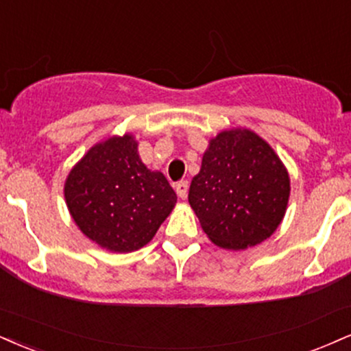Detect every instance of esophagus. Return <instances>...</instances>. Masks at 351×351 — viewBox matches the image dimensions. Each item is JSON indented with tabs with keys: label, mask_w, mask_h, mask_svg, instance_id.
I'll use <instances>...</instances> for the list:
<instances>
[{
	"label": "esophagus",
	"mask_w": 351,
	"mask_h": 351,
	"mask_svg": "<svg viewBox=\"0 0 351 351\" xmlns=\"http://www.w3.org/2000/svg\"><path fill=\"white\" fill-rule=\"evenodd\" d=\"M188 181H180L178 184H176V194L181 197V199H186L188 196Z\"/></svg>",
	"instance_id": "obj_1"
}]
</instances>
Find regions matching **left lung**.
Wrapping results in <instances>:
<instances>
[{"label": "left lung", "instance_id": "8db88e82", "mask_svg": "<svg viewBox=\"0 0 351 351\" xmlns=\"http://www.w3.org/2000/svg\"><path fill=\"white\" fill-rule=\"evenodd\" d=\"M289 173L273 147L245 128L209 141L188 201L210 242L247 250L271 237L288 209Z\"/></svg>", "mask_w": 351, "mask_h": 351}]
</instances>
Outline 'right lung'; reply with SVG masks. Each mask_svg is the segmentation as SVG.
I'll return each mask as SVG.
<instances>
[{
	"instance_id": "right-lung-1",
	"label": "right lung",
	"mask_w": 351,
	"mask_h": 351,
	"mask_svg": "<svg viewBox=\"0 0 351 351\" xmlns=\"http://www.w3.org/2000/svg\"><path fill=\"white\" fill-rule=\"evenodd\" d=\"M63 194L83 235L114 253L145 247L176 204L168 180L147 168L129 132L95 143L70 170Z\"/></svg>"
}]
</instances>
